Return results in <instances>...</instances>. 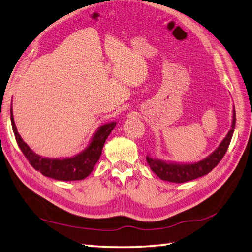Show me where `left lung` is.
<instances>
[{"label":"left lung","instance_id":"left-lung-1","mask_svg":"<svg viewBox=\"0 0 252 252\" xmlns=\"http://www.w3.org/2000/svg\"><path fill=\"white\" fill-rule=\"evenodd\" d=\"M232 112H233V115H232V124L230 131L225 135V137L222 139V141L219 144L216 149L211 154H209L208 157L195 163H179L156 158L148 154L146 158L151 170L156 173L159 179L164 180V181L173 183L189 182L191 181V180H195L197 178L208 175V173L212 171V169L220 162L225 152H227L232 136H233L236 122V114L234 106L233 109H232Z\"/></svg>","mask_w":252,"mask_h":252}]
</instances>
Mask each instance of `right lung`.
<instances>
[{
    "label": "right lung",
    "mask_w": 252,
    "mask_h": 252,
    "mask_svg": "<svg viewBox=\"0 0 252 252\" xmlns=\"http://www.w3.org/2000/svg\"><path fill=\"white\" fill-rule=\"evenodd\" d=\"M10 120L17 144L24 157L29 159L30 164L37 171L41 172L44 177L59 180V181H76V180H83L88 177L94 170L96 162L100 159L105 140L117 125L116 121H111L100 126L90 138L88 146L75 156L52 158L37 154L22 139L15 125L12 106L10 107Z\"/></svg>",
    "instance_id": "obj_1"
}]
</instances>
